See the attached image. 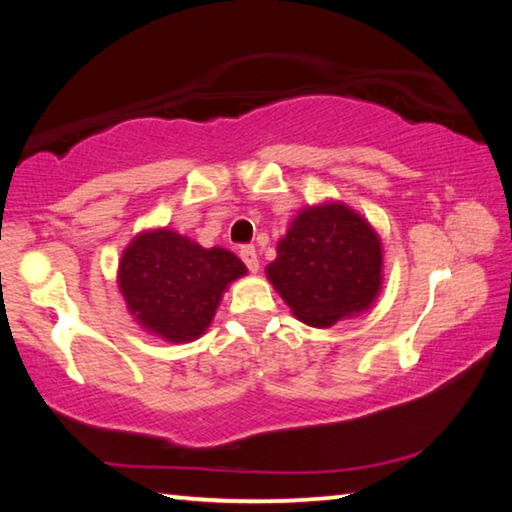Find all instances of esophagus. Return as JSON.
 Returning a JSON list of instances; mask_svg holds the SVG:
<instances>
[{
    "instance_id": "obj_1",
    "label": "esophagus",
    "mask_w": 512,
    "mask_h": 512,
    "mask_svg": "<svg viewBox=\"0 0 512 512\" xmlns=\"http://www.w3.org/2000/svg\"><path fill=\"white\" fill-rule=\"evenodd\" d=\"M239 257L241 262H244L248 266V271H257L259 268V259H257V250L253 246H241L239 248Z\"/></svg>"
}]
</instances>
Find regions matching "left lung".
<instances>
[{"label": "left lung", "instance_id": "left-lung-1", "mask_svg": "<svg viewBox=\"0 0 512 512\" xmlns=\"http://www.w3.org/2000/svg\"><path fill=\"white\" fill-rule=\"evenodd\" d=\"M293 316L332 327L361 314L381 287V244L368 221L341 203L302 210L266 268Z\"/></svg>", "mask_w": 512, "mask_h": 512}]
</instances>
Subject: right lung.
I'll list each match as a JSON object with an SVG mask.
<instances>
[{"mask_svg": "<svg viewBox=\"0 0 512 512\" xmlns=\"http://www.w3.org/2000/svg\"><path fill=\"white\" fill-rule=\"evenodd\" d=\"M241 275L246 266L230 250L203 248L164 228L144 232L124 250L119 289L142 327L187 343L210 327L221 293Z\"/></svg>", "mask_w": 512, "mask_h": 512, "instance_id": "obj_1", "label": "right lung"}]
</instances>
